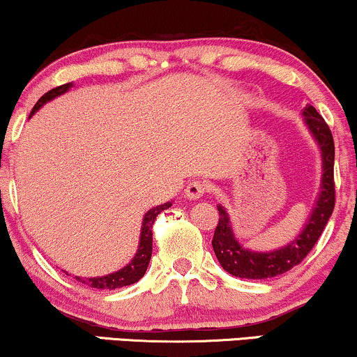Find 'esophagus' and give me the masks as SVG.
<instances>
[{"label": "esophagus", "mask_w": 357, "mask_h": 357, "mask_svg": "<svg viewBox=\"0 0 357 357\" xmlns=\"http://www.w3.org/2000/svg\"><path fill=\"white\" fill-rule=\"evenodd\" d=\"M206 190L208 185L204 180H192V182L187 185V188H185V197L190 199H198L206 193Z\"/></svg>", "instance_id": "1"}]
</instances>
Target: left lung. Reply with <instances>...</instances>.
<instances>
[{
  "mask_svg": "<svg viewBox=\"0 0 357 357\" xmlns=\"http://www.w3.org/2000/svg\"><path fill=\"white\" fill-rule=\"evenodd\" d=\"M304 121L310 130L321 151V187L317 203L314 204L305 227L294 241L273 252H253L243 248L234 236L231 221L226 208L218 206L219 222L213 236V248L219 263L227 273L247 280H266L280 276L304 260L319 241L335 208V143L333 135L321 119V115L312 105H307Z\"/></svg>",
  "mask_w": 357,
  "mask_h": 357,
  "instance_id": "obj_1",
  "label": "left lung"
}]
</instances>
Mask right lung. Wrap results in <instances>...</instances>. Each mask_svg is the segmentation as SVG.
<instances>
[{"instance_id": "right-lung-1", "label": "right lung", "mask_w": 357, "mask_h": 357, "mask_svg": "<svg viewBox=\"0 0 357 357\" xmlns=\"http://www.w3.org/2000/svg\"><path fill=\"white\" fill-rule=\"evenodd\" d=\"M71 86H73V82H68V84L58 86V87H55V89L48 91L47 94H43L40 99H38L37 104L33 105L31 116L36 114V112L40 109L43 104H47L48 100H52L58 96L65 94V92L70 89ZM170 206H172V203L170 202L159 204V206L149 209V211L144 214L143 224H141V237H139L138 252H136L133 260H131L128 265L123 266L119 271L110 273V275H105V276L84 278V280L79 276H75L76 280L79 282H84V284L91 286V287H96V289H116V287L130 286V284H135L136 281H139L141 278L144 276L146 270H148L151 253H153V224L155 221V218H158V214L162 213L164 209H169Z\"/></svg>"}]
</instances>
